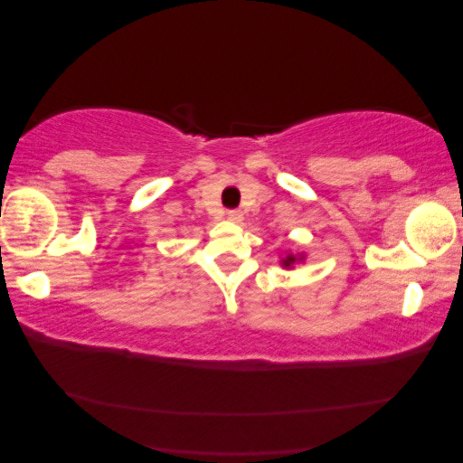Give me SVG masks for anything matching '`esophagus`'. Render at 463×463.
<instances>
[{"instance_id": "esophagus-1", "label": "esophagus", "mask_w": 463, "mask_h": 463, "mask_svg": "<svg viewBox=\"0 0 463 463\" xmlns=\"http://www.w3.org/2000/svg\"><path fill=\"white\" fill-rule=\"evenodd\" d=\"M227 219L233 221V223H240V221L244 219V214L242 211H236V208H233V211H227Z\"/></svg>"}]
</instances>
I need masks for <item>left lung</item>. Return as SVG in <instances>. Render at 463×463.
<instances>
[{"label":"left lung","instance_id":"left-lung-1","mask_svg":"<svg viewBox=\"0 0 463 463\" xmlns=\"http://www.w3.org/2000/svg\"><path fill=\"white\" fill-rule=\"evenodd\" d=\"M297 261H303V255H287L282 259V268H293Z\"/></svg>","mask_w":463,"mask_h":463}]
</instances>
